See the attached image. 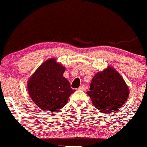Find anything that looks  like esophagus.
<instances>
[{
	"mask_svg": "<svg viewBox=\"0 0 147 147\" xmlns=\"http://www.w3.org/2000/svg\"><path fill=\"white\" fill-rule=\"evenodd\" d=\"M79 90H82V91H84V92H85L86 91V90H87V87L85 86V85H82V86H80V87H79Z\"/></svg>",
	"mask_w": 147,
	"mask_h": 147,
	"instance_id": "esophagus-1",
	"label": "esophagus"
}]
</instances>
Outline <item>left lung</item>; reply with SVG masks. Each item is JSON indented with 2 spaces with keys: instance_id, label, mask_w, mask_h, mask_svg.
Returning a JSON list of instances; mask_svg holds the SVG:
<instances>
[{
  "instance_id": "8db88e82",
  "label": "left lung",
  "mask_w": 147,
  "mask_h": 147,
  "mask_svg": "<svg viewBox=\"0 0 147 147\" xmlns=\"http://www.w3.org/2000/svg\"><path fill=\"white\" fill-rule=\"evenodd\" d=\"M87 94L98 111L113 113L128 99L129 88L121 76L113 67H108L95 74Z\"/></svg>"
}]
</instances>
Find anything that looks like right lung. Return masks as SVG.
<instances>
[{"mask_svg": "<svg viewBox=\"0 0 147 147\" xmlns=\"http://www.w3.org/2000/svg\"><path fill=\"white\" fill-rule=\"evenodd\" d=\"M65 67L56 59L46 60L28 81V91L33 102L46 111L58 112L75 90L63 76Z\"/></svg>", "mask_w": 147, "mask_h": 147, "instance_id": "1", "label": "right lung"}]
</instances>
